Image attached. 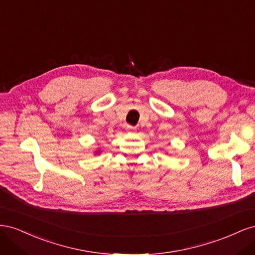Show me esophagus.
Returning a JSON list of instances; mask_svg holds the SVG:
<instances>
[{
	"instance_id": "34e87169",
	"label": "esophagus",
	"mask_w": 255,
	"mask_h": 255,
	"mask_svg": "<svg viewBox=\"0 0 255 255\" xmlns=\"http://www.w3.org/2000/svg\"><path fill=\"white\" fill-rule=\"evenodd\" d=\"M127 128H128V132H134V130H135V128H134V127H132V126H128V127H127Z\"/></svg>"
}]
</instances>
